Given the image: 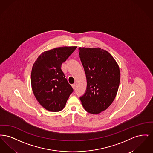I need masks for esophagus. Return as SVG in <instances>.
I'll list each match as a JSON object with an SVG mask.
<instances>
[{
  "instance_id": "1",
  "label": "esophagus",
  "mask_w": 153,
  "mask_h": 153,
  "mask_svg": "<svg viewBox=\"0 0 153 153\" xmlns=\"http://www.w3.org/2000/svg\"><path fill=\"white\" fill-rule=\"evenodd\" d=\"M72 87H73V89H75L76 87V84H73L72 85Z\"/></svg>"
}]
</instances>
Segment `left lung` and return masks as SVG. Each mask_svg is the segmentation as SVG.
<instances>
[{"label": "left lung", "mask_w": 153, "mask_h": 153, "mask_svg": "<svg viewBox=\"0 0 153 153\" xmlns=\"http://www.w3.org/2000/svg\"><path fill=\"white\" fill-rule=\"evenodd\" d=\"M79 54L87 77V89L80 97L84 109L98 114L112 103L120 80L119 66L108 51L101 48H79Z\"/></svg>", "instance_id": "left-lung-1"}]
</instances>
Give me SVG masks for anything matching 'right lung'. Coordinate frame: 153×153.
I'll use <instances>...</instances> for the list:
<instances>
[{"label": "right lung", "mask_w": 153, "mask_h": 153, "mask_svg": "<svg viewBox=\"0 0 153 153\" xmlns=\"http://www.w3.org/2000/svg\"><path fill=\"white\" fill-rule=\"evenodd\" d=\"M77 46L54 48L42 53L35 61L31 71V83L36 100L45 109L60 111L73 92L61 65Z\"/></svg>", "instance_id": "right-lung-1"}]
</instances>
